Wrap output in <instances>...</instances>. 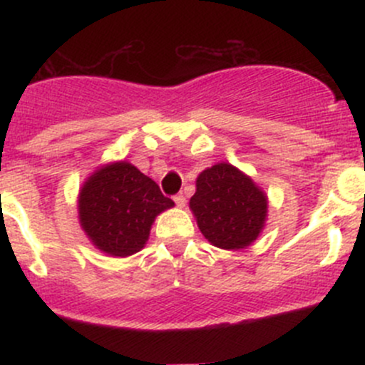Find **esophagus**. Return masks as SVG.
<instances>
[{"instance_id":"esophagus-1","label":"esophagus","mask_w":365,"mask_h":365,"mask_svg":"<svg viewBox=\"0 0 365 365\" xmlns=\"http://www.w3.org/2000/svg\"><path fill=\"white\" fill-rule=\"evenodd\" d=\"M173 200H175V204H177L178 207H183V206H185V202H187L185 195H183V194H177L173 197Z\"/></svg>"}]
</instances>
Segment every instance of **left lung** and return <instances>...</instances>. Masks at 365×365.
I'll return each instance as SVG.
<instances>
[{
  "label": "left lung",
  "mask_w": 365,
  "mask_h": 365,
  "mask_svg": "<svg viewBox=\"0 0 365 365\" xmlns=\"http://www.w3.org/2000/svg\"><path fill=\"white\" fill-rule=\"evenodd\" d=\"M190 199L202 235L220 249H244L261 233L266 195L247 175L228 163L204 170Z\"/></svg>",
  "instance_id": "obj_1"
}]
</instances>
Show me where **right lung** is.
I'll return each mask as SVG.
<instances>
[{"label":"right lung","mask_w":365,"mask_h":365,"mask_svg":"<svg viewBox=\"0 0 365 365\" xmlns=\"http://www.w3.org/2000/svg\"><path fill=\"white\" fill-rule=\"evenodd\" d=\"M173 206L158 183L130 163H113L87 180L78 199L83 232L103 252L127 257L139 252L159 212Z\"/></svg>","instance_id":"1"}]
</instances>
